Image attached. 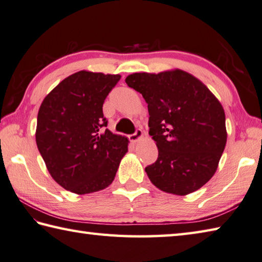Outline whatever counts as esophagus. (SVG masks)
Here are the masks:
<instances>
[{
    "label": "esophagus",
    "mask_w": 262,
    "mask_h": 262,
    "mask_svg": "<svg viewBox=\"0 0 262 262\" xmlns=\"http://www.w3.org/2000/svg\"><path fill=\"white\" fill-rule=\"evenodd\" d=\"M143 136H144V133H143V130L142 129H140V128H138V129H136V132L134 133V134H132V135H129V140L132 141V142H137V141H140L141 138H143Z\"/></svg>",
    "instance_id": "34e87169"
}]
</instances>
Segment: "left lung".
<instances>
[{
  "instance_id": "8db88e82",
  "label": "left lung",
  "mask_w": 262,
  "mask_h": 262,
  "mask_svg": "<svg viewBox=\"0 0 262 262\" xmlns=\"http://www.w3.org/2000/svg\"><path fill=\"white\" fill-rule=\"evenodd\" d=\"M127 85L144 97L148 134L156 142L157 161L145 168L159 189L187 195L214 175L227 142L222 103L196 77L181 69L135 73Z\"/></svg>"
}]
</instances>
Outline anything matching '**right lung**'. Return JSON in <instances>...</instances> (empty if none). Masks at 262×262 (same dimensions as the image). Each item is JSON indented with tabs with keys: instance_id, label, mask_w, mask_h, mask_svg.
Instances as JSON below:
<instances>
[{
	"instance_id": "obj_1",
	"label": "right lung",
	"mask_w": 262,
	"mask_h": 262,
	"mask_svg": "<svg viewBox=\"0 0 262 262\" xmlns=\"http://www.w3.org/2000/svg\"><path fill=\"white\" fill-rule=\"evenodd\" d=\"M120 75L80 70L64 78L39 106L36 144L50 175L75 194L101 191L114 182L128 138L106 129L105 97Z\"/></svg>"
}]
</instances>
